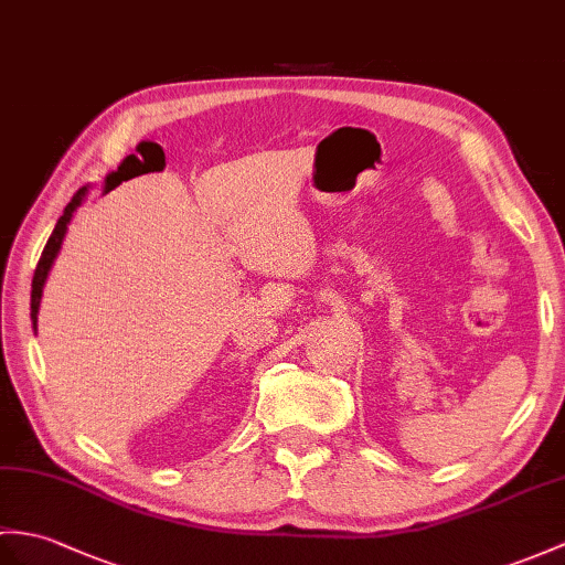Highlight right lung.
Listing matches in <instances>:
<instances>
[{
    "instance_id": "right-lung-1",
    "label": "right lung",
    "mask_w": 565,
    "mask_h": 565,
    "mask_svg": "<svg viewBox=\"0 0 565 565\" xmlns=\"http://www.w3.org/2000/svg\"><path fill=\"white\" fill-rule=\"evenodd\" d=\"M86 192H88V185L78 190L72 196V202L64 206V214L57 218V226H55V231H52V235L47 238V245H45L41 259H38V267H35V274H33V284H31V320H33V330H38V310H41V298H43V288H45V281H47V274H50L52 265H55V259H57V255L62 250V241H64V235H67V226H70L74 212L86 200Z\"/></svg>"
}]
</instances>
